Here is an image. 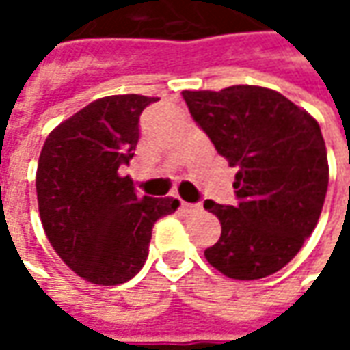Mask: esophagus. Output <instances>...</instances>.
Here are the masks:
<instances>
[{"label":"esophagus","mask_w":350,"mask_h":350,"mask_svg":"<svg viewBox=\"0 0 350 350\" xmlns=\"http://www.w3.org/2000/svg\"><path fill=\"white\" fill-rule=\"evenodd\" d=\"M181 208L185 210V212H189V214H196V212H200V210H202V206H200V204H191V202H185V200H181Z\"/></svg>","instance_id":"obj_1"}]
</instances>
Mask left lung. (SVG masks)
Masks as SVG:
<instances>
[{
  "label": "left lung",
  "mask_w": 350,
  "mask_h": 350,
  "mask_svg": "<svg viewBox=\"0 0 350 350\" xmlns=\"http://www.w3.org/2000/svg\"><path fill=\"white\" fill-rule=\"evenodd\" d=\"M183 99L237 167V204L204 202L222 224L206 261L237 280L275 275L302 249L323 208L329 165L319 124L278 91L257 85L183 91Z\"/></svg>",
  "instance_id": "1"
}]
</instances>
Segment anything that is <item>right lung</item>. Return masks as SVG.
<instances>
[{
	"mask_svg": "<svg viewBox=\"0 0 350 350\" xmlns=\"http://www.w3.org/2000/svg\"><path fill=\"white\" fill-rule=\"evenodd\" d=\"M155 101L111 95L89 103L48 134L38 157L36 198L48 241L93 284L115 286L138 275L154 224L179 208L173 196H138L118 173L136 152L142 111Z\"/></svg>",
	"mask_w": 350,
	"mask_h": 350,
	"instance_id": "add662e5",
	"label": "right lung"
}]
</instances>
